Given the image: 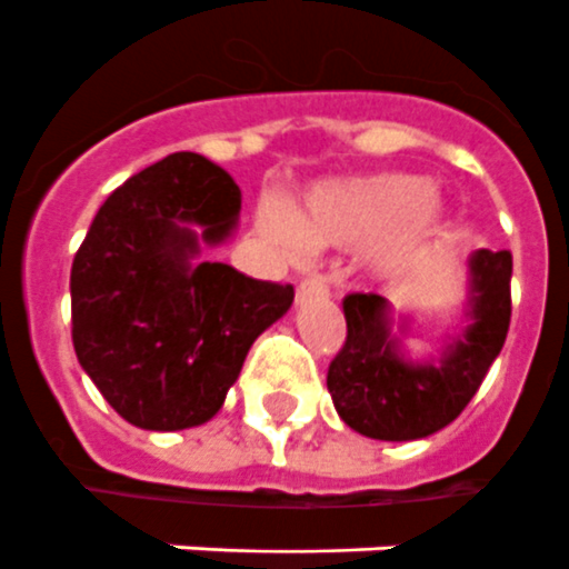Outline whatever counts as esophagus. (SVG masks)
Here are the masks:
<instances>
[{
	"label": "esophagus",
	"instance_id": "34e87169",
	"mask_svg": "<svg viewBox=\"0 0 569 569\" xmlns=\"http://www.w3.org/2000/svg\"><path fill=\"white\" fill-rule=\"evenodd\" d=\"M326 293H329V281L322 279V276H308V279L299 281V288H297L299 299L326 297Z\"/></svg>",
	"mask_w": 569,
	"mask_h": 569
}]
</instances>
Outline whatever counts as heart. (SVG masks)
<instances>
[{"mask_svg": "<svg viewBox=\"0 0 569 569\" xmlns=\"http://www.w3.org/2000/svg\"><path fill=\"white\" fill-rule=\"evenodd\" d=\"M443 199L420 176L379 172L363 179L320 181L297 211L279 202L258 208V229L288 261H302L311 249L367 248V270L379 279L402 276L447 231Z\"/></svg>", "mask_w": 569, "mask_h": 569, "instance_id": "1", "label": "heart"}]
</instances>
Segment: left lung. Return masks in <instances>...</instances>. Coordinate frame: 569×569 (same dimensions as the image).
<instances>
[{
    "instance_id": "8db88e82",
    "label": "left lung",
    "mask_w": 569,
    "mask_h": 569,
    "mask_svg": "<svg viewBox=\"0 0 569 569\" xmlns=\"http://www.w3.org/2000/svg\"><path fill=\"white\" fill-rule=\"evenodd\" d=\"M465 326L438 358L411 361L390 302L349 293L347 343L329 363L331 402L349 429L372 440H420L456 420L488 376L511 322V252L476 249L467 261ZM408 320H399V331Z\"/></svg>"
}]
</instances>
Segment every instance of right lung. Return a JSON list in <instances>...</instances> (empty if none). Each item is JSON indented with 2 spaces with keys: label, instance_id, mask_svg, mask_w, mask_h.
Returning <instances> with one entry per match:
<instances>
[{
  "label": "right lung",
  "instance_id": "obj_1",
  "mask_svg": "<svg viewBox=\"0 0 569 569\" xmlns=\"http://www.w3.org/2000/svg\"><path fill=\"white\" fill-rule=\"evenodd\" d=\"M240 188L197 152L131 176L72 258V347L131 426L181 431L220 411L249 347L293 306V284L197 261L238 226Z\"/></svg>",
  "mask_w": 569,
  "mask_h": 569
}]
</instances>
